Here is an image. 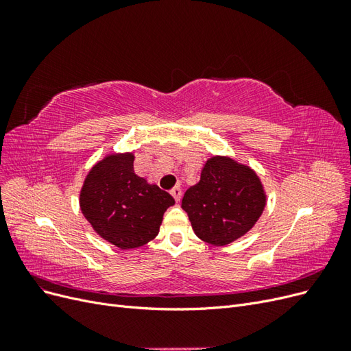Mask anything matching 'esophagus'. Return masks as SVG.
Here are the masks:
<instances>
[{
  "label": "esophagus",
  "instance_id": "34e87169",
  "mask_svg": "<svg viewBox=\"0 0 351 351\" xmlns=\"http://www.w3.org/2000/svg\"><path fill=\"white\" fill-rule=\"evenodd\" d=\"M171 195H173V197L177 200V202H180V199H182V189H180L178 186H176L174 189H171Z\"/></svg>",
  "mask_w": 351,
  "mask_h": 351
}]
</instances>
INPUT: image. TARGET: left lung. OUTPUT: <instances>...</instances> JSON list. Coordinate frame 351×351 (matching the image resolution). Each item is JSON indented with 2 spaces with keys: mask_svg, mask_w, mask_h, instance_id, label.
I'll return each mask as SVG.
<instances>
[{
  "mask_svg": "<svg viewBox=\"0 0 351 351\" xmlns=\"http://www.w3.org/2000/svg\"><path fill=\"white\" fill-rule=\"evenodd\" d=\"M267 196L256 173L227 156L206 161L200 182L186 190L182 208L195 234L215 246H226L256 224Z\"/></svg>",
  "mask_w": 351,
  "mask_h": 351,
  "instance_id": "8db88e82",
  "label": "left lung"
}]
</instances>
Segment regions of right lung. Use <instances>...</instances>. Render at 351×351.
I'll return each mask as SVG.
<instances>
[{
  "label": "right lung",
  "mask_w": 351,
  "mask_h": 351,
  "mask_svg": "<svg viewBox=\"0 0 351 351\" xmlns=\"http://www.w3.org/2000/svg\"><path fill=\"white\" fill-rule=\"evenodd\" d=\"M133 154L110 155L95 165L80 192V208L93 230L120 249L156 237L173 196L134 174Z\"/></svg>",
  "instance_id": "add662e5"
}]
</instances>
